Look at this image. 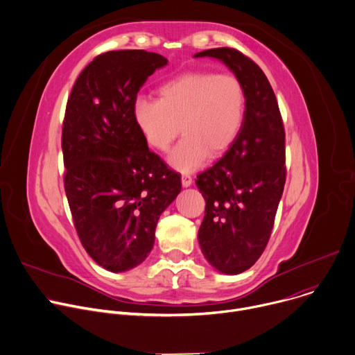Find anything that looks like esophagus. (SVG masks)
<instances>
[{
    "instance_id": "34e87169",
    "label": "esophagus",
    "mask_w": 355,
    "mask_h": 355,
    "mask_svg": "<svg viewBox=\"0 0 355 355\" xmlns=\"http://www.w3.org/2000/svg\"><path fill=\"white\" fill-rule=\"evenodd\" d=\"M181 184H182V187H184V188L191 187V184H192V178H191V175H188V174H182V177H181Z\"/></svg>"
}]
</instances>
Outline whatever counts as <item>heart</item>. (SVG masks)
Returning a JSON list of instances; mask_svg holds the SVG:
<instances>
[{
	"label": "heart",
	"instance_id": "obj_1",
	"mask_svg": "<svg viewBox=\"0 0 355 355\" xmlns=\"http://www.w3.org/2000/svg\"><path fill=\"white\" fill-rule=\"evenodd\" d=\"M160 99L139 96L135 122L150 147L167 151L180 132V143L168 155L181 173L199 168L209 155L226 151L237 137L245 110V92L233 74L189 71L164 83Z\"/></svg>",
	"mask_w": 355,
	"mask_h": 355
}]
</instances>
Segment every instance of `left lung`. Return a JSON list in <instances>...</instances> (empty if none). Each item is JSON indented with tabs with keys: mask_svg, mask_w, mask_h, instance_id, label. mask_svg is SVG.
<instances>
[{
	"mask_svg": "<svg viewBox=\"0 0 355 355\" xmlns=\"http://www.w3.org/2000/svg\"><path fill=\"white\" fill-rule=\"evenodd\" d=\"M241 81L245 110L240 132L225 156L195 181L207 200L198 241L208 263L236 275L254 264L270 240L285 185V130L263 70L236 49L204 50Z\"/></svg>",
	"mask_w": 355,
	"mask_h": 355,
	"instance_id": "1",
	"label": "left lung"
}]
</instances>
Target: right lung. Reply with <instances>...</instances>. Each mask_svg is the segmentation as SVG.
I'll return each mask as SVG.
<instances>
[{
    "mask_svg": "<svg viewBox=\"0 0 355 355\" xmlns=\"http://www.w3.org/2000/svg\"><path fill=\"white\" fill-rule=\"evenodd\" d=\"M167 63L146 50L103 53L81 71L67 101V200L85 251L112 272L146 260L160 215L181 191L180 175L148 150L133 116L137 92Z\"/></svg>",
    "mask_w": 355,
    "mask_h": 355,
    "instance_id": "add662e5",
    "label": "right lung"
}]
</instances>
